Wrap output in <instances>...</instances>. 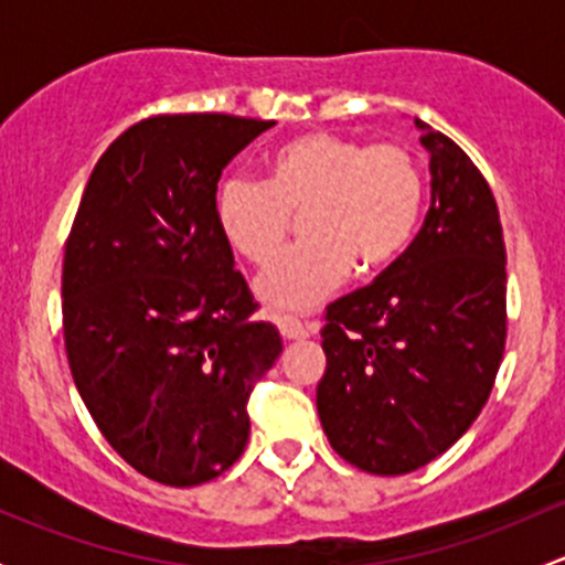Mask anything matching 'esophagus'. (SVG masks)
I'll return each instance as SVG.
<instances>
[{"label":"esophagus","instance_id":"esophagus-1","mask_svg":"<svg viewBox=\"0 0 565 565\" xmlns=\"http://www.w3.org/2000/svg\"><path fill=\"white\" fill-rule=\"evenodd\" d=\"M278 330H281V335L287 341L309 339V333H311L309 324L298 322V319H292V317H278Z\"/></svg>","mask_w":565,"mask_h":565}]
</instances>
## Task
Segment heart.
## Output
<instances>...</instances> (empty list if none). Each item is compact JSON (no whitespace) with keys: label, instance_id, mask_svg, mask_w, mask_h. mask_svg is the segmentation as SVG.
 <instances>
[{"label":"heart","instance_id":"b5f03b06","mask_svg":"<svg viewBox=\"0 0 565 565\" xmlns=\"http://www.w3.org/2000/svg\"><path fill=\"white\" fill-rule=\"evenodd\" d=\"M420 202L424 180L404 147H366L317 130L276 147L265 182L230 177L215 196V218L243 259L265 265L281 248L292 213H306V241L254 281L273 311L303 315L344 281L352 262L377 270L396 259L413 237Z\"/></svg>","mask_w":565,"mask_h":565}]
</instances>
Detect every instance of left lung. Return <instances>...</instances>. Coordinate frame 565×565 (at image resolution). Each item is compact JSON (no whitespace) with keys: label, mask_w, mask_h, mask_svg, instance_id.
<instances>
[{"label":"left lung","mask_w":565,"mask_h":565,"mask_svg":"<svg viewBox=\"0 0 565 565\" xmlns=\"http://www.w3.org/2000/svg\"><path fill=\"white\" fill-rule=\"evenodd\" d=\"M431 204L377 281L328 306L317 413L330 446L374 476L446 454L487 404L505 347V243L476 163L415 117Z\"/></svg>","instance_id":"1"}]
</instances>
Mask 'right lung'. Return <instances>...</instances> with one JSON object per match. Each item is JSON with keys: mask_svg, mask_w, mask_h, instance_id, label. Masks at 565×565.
Segmentation results:
<instances>
[{"mask_svg": "<svg viewBox=\"0 0 565 565\" xmlns=\"http://www.w3.org/2000/svg\"><path fill=\"white\" fill-rule=\"evenodd\" d=\"M276 122L161 114L95 163L62 267L73 383L108 446L167 487L213 481L248 443L281 355L215 218L226 163Z\"/></svg>", "mask_w": 565, "mask_h": 565, "instance_id": "add662e5", "label": "right lung"}]
</instances>
